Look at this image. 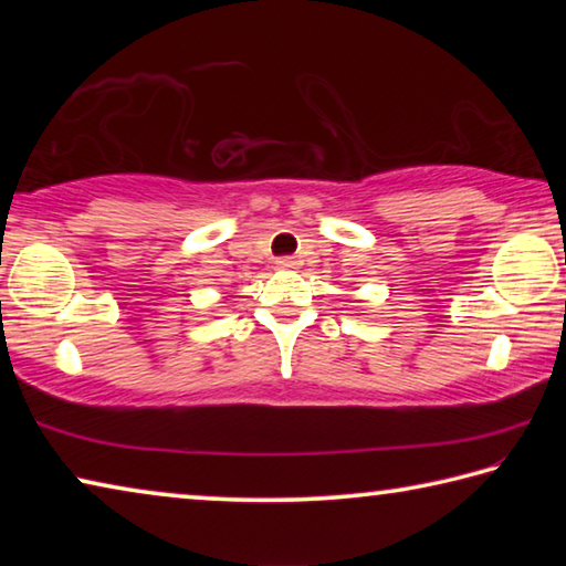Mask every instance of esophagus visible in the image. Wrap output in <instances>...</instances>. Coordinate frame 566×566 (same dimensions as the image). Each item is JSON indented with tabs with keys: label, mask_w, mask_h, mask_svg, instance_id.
<instances>
[{
	"label": "esophagus",
	"mask_w": 566,
	"mask_h": 566,
	"mask_svg": "<svg viewBox=\"0 0 566 566\" xmlns=\"http://www.w3.org/2000/svg\"><path fill=\"white\" fill-rule=\"evenodd\" d=\"M295 265H298V260H293V258H277L275 260V268H281V271H293Z\"/></svg>",
	"instance_id": "obj_1"
}]
</instances>
